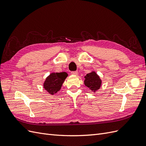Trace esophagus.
<instances>
[{
  "instance_id": "esophagus-1",
  "label": "esophagus",
  "mask_w": 146,
  "mask_h": 146,
  "mask_svg": "<svg viewBox=\"0 0 146 146\" xmlns=\"http://www.w3.org/2000/svg\"><path fill=\"white\" fill-rule=\"evenodd\" d=\"M78 74V72L77 71H72V72H71V74L75 75V76H77Z\"/></svg>"
}]
</instances>
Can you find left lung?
Segmentation results:
<instances>
[{"label":"left lung","mask_w":146,"mask_h":146,"mask_svg":"<svg viewBox=\"0 0 146 146\" xmlns=\"http://www.w3.org/2000/svg\"><path fill=\"white\" fill-rule=\"evenodd\" d=\"M85 78V80L84 81V83L91 91L95 92L100 88L102 81L99 76L95 72L87 74Z\"/></svg>","instance_id":"obj_1"}]
</instances>
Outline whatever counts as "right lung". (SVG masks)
<instances>
[{
  "label": "right lung",
  "instance_id": "right-lung-1",
  "mask_svg": "<svg viewBox=\"0 0 146 146\" xmlns=\"http://www.w3.org/2000/svg\"><path fill=\"white\" fill-rule=\"evenodd\" d=\"M68 76V74L65 72L50 74L44 83V88L50 94H56L61 89Z\"/></svg>",
  "mask_w": 146,
  "mask_h": 146
}]
</instances>
